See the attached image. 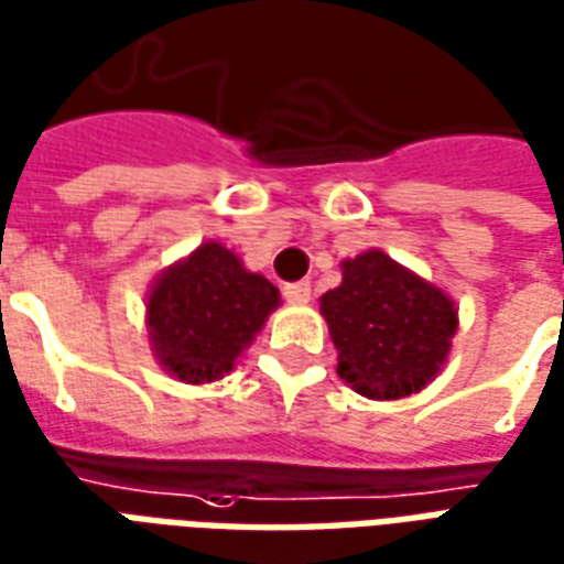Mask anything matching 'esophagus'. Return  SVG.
<instances>
[{
    "instance_id": "obj_1",
    "label": "esophagus",
    "mask_w": 564,
    "mask_h": 564,
    "mask_svg": "<svg viewBox=\"0 0 564 564\" xmlns=\"http://www.w3.org/2000/svg\"><path fill=\"white\" fill-rule=\"evenodd\" d=\"M283 299L293 302V305H307L311 302V283L307 281H295L283 286Z\"/></svg>"
}]
</instances>
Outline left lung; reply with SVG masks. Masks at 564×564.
Listing matches in <instances>:
<instances>
[{
    "label": "left lung",
    "mask_w": 564,
    "mask_h": 564,
    "mask_svg": "<svg viewBox=\"0 0 564 564\" xmlns=\"http://www.w3.org/2000/svg\"><path fill=\"white\" fill-rule=\"evenodd\" d=\"M338 347V375L368 399L420 392L447 359L456 307L432 283L380 250L344 262V281L319 299Z\"/></svg>",
    "instance_id": "8db88e82"
}]
</instances>
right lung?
I'll list each match as a JSON object with an SVG mask.
<instances>
[{"label":"right lung","mask_w":564,"mask_h":564,"mask_svg":"<svg viewBox=\"0 0 564 564\" xmlns=\"http://www.w3.org/2000/svg\"><path fill=\"white\" fill-rule=\"evenodd\" d=\"M278 302V290L262 274H250L232 250L208 241L153 286L150 341L174 378L217 380L235 366Z\"/></svg>","instance_id":"add662e5"}]
</instances>
